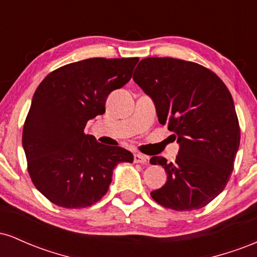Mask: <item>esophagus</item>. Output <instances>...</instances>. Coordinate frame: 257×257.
<instances>
[{
    "label": "esophagus",
    "instance_id": "1",
    "mask_svg": "<svg viewBox=\"0 0 257 257\" xmlns=\"http://www.w3.org/2000/svg\"><path fill=\"white\" fill-rule=\"evenodd\" d=\"M147 157L141 153H134V163H146Z\"/></svg>",
    "mask_w": 257,
    "mask_h": 257
}]
</instances>
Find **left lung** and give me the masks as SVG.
I'll list each match as a JSON object with an SVG mask.
<instances>
[{"label": "left lung", "instance_id": "1", "mask_svg": "<svg viewBox=\"0 0 257 257\" xmlns=\"http://www.w3.org/2000/svg\"><path fill=\"white\" fill-rule=\"evenodd\" d=\"M133 79L180 144L175 163L161 156L150 159L168 175L151 197L173 210L203 208L225 190L234 168L240 128L231 93L211 70L174 58L143 59Z\"/></svg>", "mask_w": 257, "mask_h": 257}]
</instances>
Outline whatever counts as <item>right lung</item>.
<instances>
[{"mask_svg":"<svg viewBox=\"0 0 257 257\" xmlns=\"http://www.w3.org/2000/svg\"><path fill=\"white\" fill-rule=\"evenodd\" d=\"M139 58H90L52 71L32 98L23 129L32 184L52 203L67 209L90 206L105 196L112 172L132 152L98 143L87 122L105 113L112 90L132 78Z\"/></svg>","mask_w":257,"mask_h":257,"instance_id":"1","label":"right lung"}]
</instances>
